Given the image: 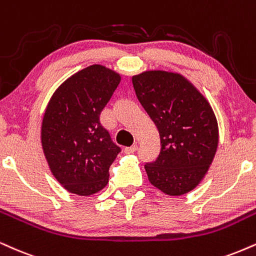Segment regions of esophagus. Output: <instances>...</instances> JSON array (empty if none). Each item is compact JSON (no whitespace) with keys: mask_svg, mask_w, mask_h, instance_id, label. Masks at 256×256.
<instances>
[{"mask_svg":"<svg viewBox=\"0 0 256 256\" xmlns=\"http://www.w3.org/2000/svg\"><path fill=\"white\" fill-rule=\"evenodd\" d=\"M137 150V146H128L124 149L125 154H134Z\"/></svg>","mask_w":256,"mask_h":256,"instance_id":"1","label":"esophagus"}]
</instances>
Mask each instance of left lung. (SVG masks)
<instances>
[{
	"label": "left lung",
	"instance_id": "obj_1",
	"mask_svg": "<svg viewBox=\"0 0 256 256\" xmlns=\"http://www.w3.org/2000/svg\"><path fill=\"white\" fill-rule=\"evenodd\" d=\"M137 98L160 134L158 158L144 166L150 184L168 196L194 190L218 146V124L204 95L176 72L150 70L132 76Z\"/></svg>",
	"mask_w": 256,
	"mask_h": 256
}]
</instances>
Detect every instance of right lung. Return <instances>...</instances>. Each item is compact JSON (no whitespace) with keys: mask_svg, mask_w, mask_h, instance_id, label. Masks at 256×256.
<instances>
[{"mask_svg":"<svg viewBox=\"0 0 256 256\" xmlns=\"http://www.w3.org/2000/svg\"><path fill=\"white\" fill-rule=\"evenodd\" d=\"M120 83L104 66L74 74L54 92L42 124V146L54 176L68 192L92 196L106 186L120 152L100 114Z\"/></svg>","mask_w":256,"mask_h":256,"instance_id":"obj_1","label":"right lung"}]
</instances>
